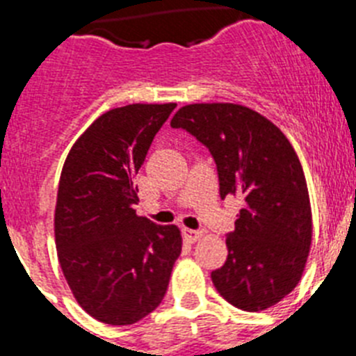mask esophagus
I'll use <instances>...</instances> for the list:
<instances>
[{
	"mask_svg": "<svg viewBox=\"0 0 356 356\" xmlns=\"http://www.w3.org/2000/svg\"><path fill=\"white\" fill-rule=\"evenodd\" d=\"M184 237L187 242H196L197 238L201 237V232L197 229H191V228H184Z\"/></svg>",
	"mask_w": 356,
	"mask_h": 356,
	"instance_id": "34e87169",
	"label": "esophagus"
}]
</instances>
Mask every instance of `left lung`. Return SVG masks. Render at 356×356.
<instances>
[{
    "label": "left lung",
    "instance_id": "8db88e82",
    "mask_svg": "<svg viewBox=\"0 0 356 356\" xmlns=\"http://www.w3.org/2000/svg\"><path fill=\"white\" fill-rule=\"evenodd\" d=\"M210 151L219 196L242 197L228 259L212 271L228 303L259 312L282 301L303 275L312 210L303 168L282 130L259 112L234 103L181 106L171 121Z\"/></svg>",
    "mask_w": 356,
    "mask_h": 356
}]
</instances>
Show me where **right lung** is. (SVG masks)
I'll list each match as a JSON object with an SVG mask.
<instances>
[{
  "mask_svg": "<svg viewBox=\"0 0 356 356\" xmlns=\"http://www.w3.org/2000/svg\"><path fill=\"white\" fill-rule=\"evenodd\" d=\"M176 103L112 108L65 159L55 209L58 260L72 294L105 325H134L162 303L180 229L135 213L134 176Z\"/></svg>",
  "mask_w": 356,
  "mask_h": 356,
  "instance_id": "add662e5",
  "label": "right lung"
}]
</instances>
